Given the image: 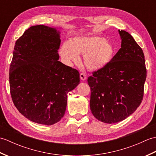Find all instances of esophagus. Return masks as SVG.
I'll use <instances>...</instances> for the list:
<instances>
[{
  "label": "esophagus",
  "instance_id": "34e87169",
  "mask_svg": "<svg viewBox=\"0 0 156 156\" xmlns=\"http://www.w3.org/2000/svg\"><path fill=\"white\" fill-rule=\"evenodd\" d=\"M80 77L82 81H84L87 80V75L84 74V73H81V74H80Z\"/></svg>",
  "mask_w": 156,
  "mask_h": 156
}]
</instances>
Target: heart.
Here are the masks:
<instances>
[{"instance_id": "b5f03b06", "label": "heart", "mask_w": 156, "mask_h": 156, "mask_svg": "<svg viewBox=\"0 0 156 156\" xmlns=\"http://www.w3.org/2000/svg\"><path fill=\"white\" fill-rule=\"evenodd\" d=\"M59 54L67 64L79 60L78 54H84V63L88 69L97 71L105 68L112 60L114 48L101 36H77L65 42Z\"/></svg>"}]
</instances>
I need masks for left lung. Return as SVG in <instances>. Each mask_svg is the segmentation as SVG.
<instances>
[{
	"instance_id": "left-lung-1",
	"label": "left lung",
	"mask_w": 156,
	"mask_h": 156,
	"mask_svg": "<svg viewBox=\"0 0 156 156\" xmlns=\"http://www.w3.org/2000/svg\"><path fill=\"white\" fill-rule=\"evenodd\" d=\"M119 34L120 49L105 68L88 78L92 113L109 124L124 120L139 107L147 76L142 49L128 32Z\"/></svg>"
}]
</instances>
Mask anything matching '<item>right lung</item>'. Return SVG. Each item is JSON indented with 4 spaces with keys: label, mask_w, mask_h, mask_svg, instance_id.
<instances>
[{
    "label": "right lung",
    "mask_w": 156,
    "mask_h": 156,
    "mask_svg": "<svg viewBox=\"0 0 156 156\" xmlns=\"http://www.w3.org/2000/svg\"><path fill=\"white\" fill-rule=\"evenodd\" d=\"M58 29L40 25L26 30L15 43L9 70L16 108L29 120L45 125L61 120L68 93L80 84L78 71L58 61Z\"/></svg>",
    "instance_id": "obj_1"
}]
</instances>
